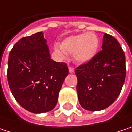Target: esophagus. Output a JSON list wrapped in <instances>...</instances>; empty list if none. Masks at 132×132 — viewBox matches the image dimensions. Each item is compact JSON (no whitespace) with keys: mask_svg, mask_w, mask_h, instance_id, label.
<instances>
[{"mask_svg":"<svg viewBox=\"0 0 132 132\" xmlns=\"http://www.w3.org/2000/svg\"><path fill=\"white\" fill-rule=\"evenodd\" d=\"M69 73H71V74L74 73V72H75V69H74L73 67H71V66H69Z\"/></svg>","mask_w":132,"mask_h":132,"instance_id":"1","label":"esophagus"}]
</instances>
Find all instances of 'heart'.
<instances>
[{
    "mask_svg": "<svg viewBox=\"0 0 132 132\" xmlns=\"http://www.w3.org/2000/svg\"><path fill=\"white\" fill-rule=\"evenodd\" d=\"M99 48V39L93 32L81 33L71 35L65 38L60 45L56 43L54 51L61 57L66 53L73 54L74 61L84 64L95 57Z\"/></svg>",
    "mask_w": 132,
    "mask_h": 132,
    "instance_id": "obj_1",
    "label": "heart"
}]
</instances>
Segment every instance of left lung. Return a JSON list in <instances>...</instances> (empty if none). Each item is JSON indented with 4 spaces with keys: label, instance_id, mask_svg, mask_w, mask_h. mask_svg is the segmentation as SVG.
<instances>
[{
    "label": "left lung",
    "instance_id": "obj_1",
    "mask_svg": "<svg viewBox=\"0 0 132 132\" xmlns=\"http://www.w3.org/2000/svg\"><path fill=\"white\" fill-rule=\"evenodd\" d=\"M102 49L92 60L75 71L79 103L91 111L111 105L119 96L126 78V57L118 41L105 34Z\"/></svg>",
    "mask_w": 132,
    "mask_h": 132
}]
</instances>
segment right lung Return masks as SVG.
<instances>
[{
  "label": "right lung",
  "instance_id": "right-lung-1",
  "mask_svg": "<svg viewBox=\"0 0 132 132\" xmlns=\"http://www.w3.org/2000/svg\"><path fill=\"white\" fill-rule=\"evenodd\" d=\"M69 74L67 65L51 58L43 32L21 38L9 54L7 78L15 100L34 113L48 112Z\"/></svg>",
  "mask_w": 132,
  "mask_h": 132
}]
</instances>
